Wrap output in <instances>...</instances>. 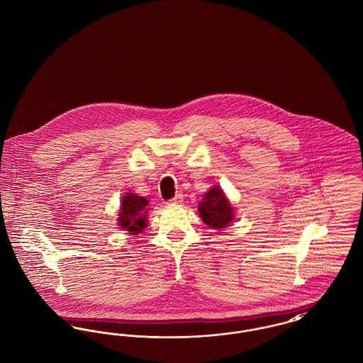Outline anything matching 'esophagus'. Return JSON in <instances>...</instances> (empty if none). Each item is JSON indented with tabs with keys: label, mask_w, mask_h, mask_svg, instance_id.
Segmentation results:
<instances>
[{
	"label": "esophagus",
	"mask_w": 363,
	"mask_h": 363,
	"mask_svg": "<svg viewBox=\"0 0 363 363\" xmlns=\"http://www.w3.org/2000/svg\"><path fill=\"white\" fill-rule=\"evenodd\" d=\"M184 201V196H182V193H178V194H175L172 200H169L167 201V204L169 206H175V204H181Z\"/></svg>",
	"instance_id": "34e87169"
}]
</instances>
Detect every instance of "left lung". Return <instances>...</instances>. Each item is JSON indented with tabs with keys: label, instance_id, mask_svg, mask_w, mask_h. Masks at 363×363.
I'll list each match as a JSON object with an SVG mask.
<instances>
[{
	"label": "left lung",
	"instance_id": "8db88e82",
	"mask_svg": "<svg viewBox=\"0 0 363 363\" xmlns=\"http://www.w3.org/2000/svg\"><path fill=\"white\" fill-rule=\"evenodd\" d=\"M203 197V201L197 207L199 215L206 225L215 230H222L234 220V209L219 186L211 188Z\"/></svg>",
	"mask_w": 363,
	"mask_h": 363
}]
</instances>
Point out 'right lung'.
Instances as JSON below:
<instances>
[{
    "label": "right lung",
    "mask_w": 363,
    "mask_h": 363,
    "mask_svg": "<svg viewBox=\"0 0 363 363\" xmlns=\"http://www.w3.org/2000/svg\"><path fill=\"white\" fill-rule=\"evenodd\" d=\"M148 200L145 197H140L135 193H126L122 197L121 208L118 225L129 234L136 235L147 227V211H148Z\"/></svg>",
    "instance_id": "add662e5"
}]
</instances>
